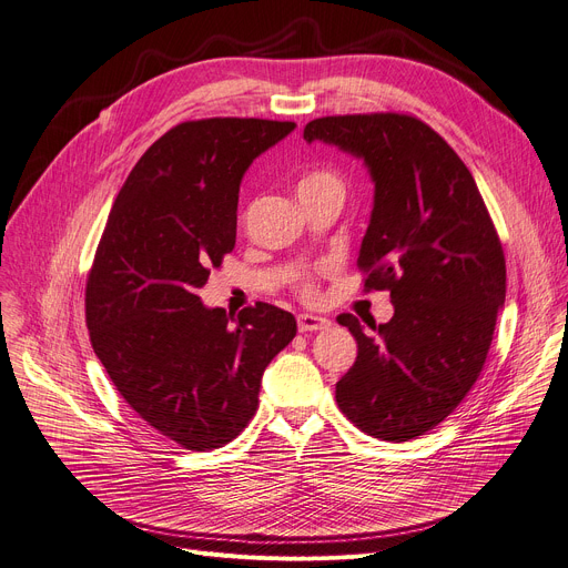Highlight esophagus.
Instances as JSON below:
<instances>
[{
  "instance_id": "esophagus-1",
  "label": "esophagus",
  "mask_w": 568,
  "mask_h": 568,
  "mask_svg": "<svg viewBox=\"0 0 568 568\" xmlns=\"http://www.w3.org/2000/svg\"><path fill=\"white\" fill-rule=\"evenodd\" d=\"M332 323L323 316H314V314H300L297 316V329L300 332H316V329H327Z\"/></svg>"
}]
</instances>
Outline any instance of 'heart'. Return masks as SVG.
Returning a JSON list of instances; mask_svg holds the SVG:
<instances>
[{
	"label": "heart",
	"mask_w": 568,
	"mask_h": 568,
	"mask_svg": "<svg viewBox=\"0 0 568 568\" xmlns=\"http://www.w3.org/2000/svg\"><path fill=\"white\" fill-rule=\"evenodd\" d=\"M344 190V183L339 179L337 172L327 170V166H314V170L305 172L297 181V194H312L318 190ZM325 271V265L316 268V273H307L303 277H297V291L305 300H314L318 295V286H316V275H321Z\"/></svg>",
	"instance_id": "1"
}]
</instances>
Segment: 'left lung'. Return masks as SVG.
Instances as JSON below:
<instances>
[{"label":"left lung","instance_id":"8db88e82","mask_svg":"<svg viewBox=\"0 0 568 568\" xmlns=\"http://www.w3.org/2000/svg\"><path fill=\"white\" fill-rule=\"evenodd\" d=\"M305 140L364 158L376 183L357 268L389 291L394 316L364 332L337 383L339 410L366 436L408 443L438 426L477 383L507 293V263L481 192L456 151L413 114L321 116Z\"/></svg>","mask_w":568,"mask_h":568}]
</instances>
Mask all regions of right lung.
<instances>
[{
    "label": "right lung",
    "mask_w": 568,
    "mask_h": 568,
    "mask_svg": "<svg viewBox=\"0 0 568 568\" xmlns=\"http://www.w3.org/2000/svg\"><path fill=\"white\" fill-rule=\"evenodd\" d=\"M293 128L213 116L166 130L128 174L87 275L93 353L125 404L190 452L250 424L265 366L297 332L275 305L233 318L196 295L236 245L245 170Z\"/></svg>",
    "instance_id": "1"
}]
</instances>
